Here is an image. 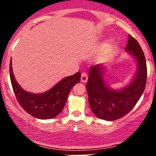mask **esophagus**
Returning <instances> with one entry per match:
<instances>
[{"instance_id": "34e87169", "label": "esophagus", "mask_w": 156, "mask_h": 156, "mask_svg": "<svg viewBox=\"0 0 156 156\" xmlns=\"http://www.w3.org/2000/svg\"><path fill=\"white\" fill-rule=\"evenodd\" d=\"M87 80H88V75H87V73H82L80 80H81L82 82H83V83H85V82L87 81Z\"/></svg>"}]
</instances>
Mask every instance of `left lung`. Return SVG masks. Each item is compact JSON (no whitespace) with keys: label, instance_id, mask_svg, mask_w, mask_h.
<instances>
[{"label":"left lung","instance_id":"left-lung-1","mask_svg":"<svg viewBox=\"0 0 156 156\" xmlns=\"http://www.w3.org/2000/svg\"><path fill=\"white\" fill-rule=\"evenodd\" d=\"M125 51L137 62V70L131 82L120 89H113L104 79L105 68L97 64L89 69L86 85L90 108L94 115L107 121L124 117L133 109L145 89L147 64L142 49L133 37L128 35Z\"/></svg>","mask_w":156,"mask_h":156}]
</instances>
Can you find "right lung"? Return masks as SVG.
<instances>
[{
    "mask_svg": "<svg viewBox=\"0 0 156 156\" xmlns=\"http://www.w3.org/2000/svg\"><path fill=\"white\" fill-rule=\"evenodd\" d=\"M9 74L12 88L20 105L31 116L42 119H52L62 112L71 89L80 79V73H76L63 78L47 92L33 94L25 91L16 81L12 72V60Z\"/></svg>",
    "mask_w": 156,
    "mask_h": 156,
    "instance_id": "1",
    "label": "right lung"
}]
</instances>
